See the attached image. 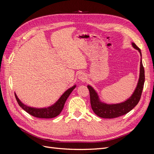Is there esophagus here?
<instances>
[{
  "label": "esophagus",
  "instance_id": "34e87169",
  "mask_svg": "<svg viewBox=\"0 0 154 154\" xmlns=\"http://www.w3.org/2000/svg\"><path fill=\"white\" fill-rule=\"evenodd\" d=\"M78 78H79V80L82 81V82H84V81H86V75L85 74H84V73H80L79 74Z\"/></svg>",
  "mask_w": 154,
  "mask_h": 154
}]
</instances>
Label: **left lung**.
<instances>
[{
  "label": "left lung",
  "instance_id": "obj_1",
  "mask_svg": "<svg viewBox=\"0 0 154 154\" xmlns=\"http://www.w3.org/2000/svg\"><path fill=\"white\" fill-rule=\"evenodd\" d=\"M132 47L140 52L141 57V52L140 48L134 43H132ZM145 83V70L143 66L142 58L140 61V73L137 87L132 96L125 102L116 104H107L101 102L98 96L94 89L88 86L90 91V103L93 112L98 116L103 118H114L123 116L131 111L140 101Z\"/></svg>",
  "mask_w": 154,
  "mask_h": 154
}]
</instances>
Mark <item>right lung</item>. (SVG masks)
Masks as SVG:
<instances>
[{
	"label": "right lung",
	"instance_id": "1",
	"mask_svg": "<svg viewBox=\"0 0 154 154\" xmlns=\"http://www.w3.org/2000/svg\"><path fill=\"white\" fill-rule=\"evenodd\" d=\"M75 87L76 86L75 85L70 88V89H68L67 91H66L63 94V95L60 97V98L59 99L55 104H54L53 106L48 107L47 108L45 107L38 109L28 107L26 105L23 104L22 102H21L20 100L18 98L16 94H15V98L17 99V101L18 103V105L20 106L23 110H25L27 113H29V115L39 118H52L54 117H56L61 113L68 97L70 96V93L72 92L74 89H75Z\"/></svg>",
	"mask_w": 154,
	"mask_h": 154
}]
</instances>
